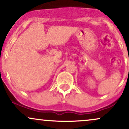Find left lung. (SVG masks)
I'll use <instances>...</instances> for the list:
<instances>
[{
    "mask_svg": "<svg viewBox=\"0 0 129 129\" xmlns=\"http://www.w3.org/2000/svg\"><path fill=\"white\" fill-rule=\"evenodd\" d=\"M128 71H129V69H128Z\"/></svg>",
    "mask_w": 129,
    "mask_h": 129,
    "instance_id": "1",
    "label": "left lung"
}]
</instances>
